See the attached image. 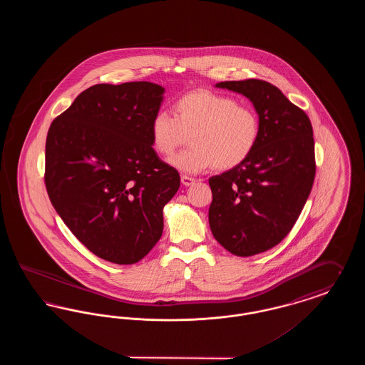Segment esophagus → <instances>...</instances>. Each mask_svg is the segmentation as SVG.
<instances>
[{
    "label": "esophagus",
    "mask_w": 365,
    "mask_h": 365,
    "mask_svg": "<svg viewBox=\"0 0 365 365\" xmlns=\"http://www.w3.org/2000/svg\"><path fill=\"white\" fill-rule=\"evenodd\" d=\"M180 180H182V183H183L185 186H191V185H194V183L197 182L195 178H191V176H187V175H182V176H180Z\"/></svg>",
    "instance_id": "obj_1"
}]
</instances>
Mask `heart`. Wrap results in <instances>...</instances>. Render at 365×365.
I'll return each instance as SVG.
<instances>
[{"label": "heart", "mask_w": 365, "mask_h": 365, "mask_svg": "<svg viewBox=\"0 0 365 365\" xmlns=\"http://www.w3.org/2000/svg\"><path fill=\"white\" fill-rule=\"evenodd\" d=\"M149 131L153 149L164 157L190 135L192 146L170 158V164L182 173L198 174L213 165L223 171L241 165L259 143L261 124L252 106L225 94L194 90L175 101L174 116L157 112Z\"/></svg>", "instance_id": "b5f03b06"}]
</instances>
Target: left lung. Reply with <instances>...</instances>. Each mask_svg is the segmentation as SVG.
Returning <instances> with one entry per match:
<instances>
[{"label":"left lung","mask_w":365,"mask_h":365,"mask_svg":"<svg viewBox=\"0 0 365 365\" xmlns=\"http://www.w3.org/2000/svg\"><path fill=\"white\" fill-rule=\"evenodd\" d=\"M216 87L247 97L260 118V139L252 156L209 179L213 237L230 253L249 257L277 246L309 197L316 174L312 124L265 81H231Z\"/></svg>","instance_id":"obj_1"}]
</instances>
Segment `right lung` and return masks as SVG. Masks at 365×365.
I'll return each instance as SVG.
<instances>
[{
  "instance_id": "obj_1",
  "label": "right lung",
  "mask_w": 365,
  "mask_h": 365,
  "mask_svg": "<svg viewBox=\"0 0 365 365\" xmlns=\"http://www.w3.org/2000/svg\"><path fill=\"white\" fill-rule=\"evenodd\" d=\"M164 88L150 82L94 85L48 131L45 185L71 232L115 264L142 260L163 234V208L180 186L157 156L150 122Z\"/></svg>"
}]
</instances>
